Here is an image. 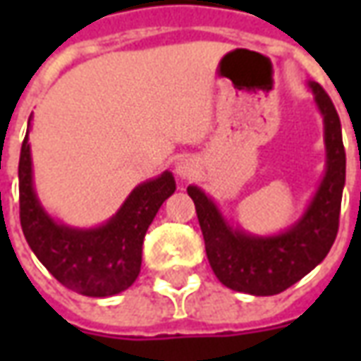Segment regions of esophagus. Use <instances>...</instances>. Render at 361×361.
<instances>
[{
	"label": "esophagus",
	"mask_w": 361,
	"mask_h": 361,
	"mask_svg": "<svg viewBox=\"0 0 361 361\" xmlns=\"http://www.w3.org/2000/svg\"><path fill=\"white\" fill-rule=\"evenodd\" d=\"M197 172H199V162H197L195 158L185 157L181 158L180 162L176 164V173L180 176L181 180H189V178H193Z\"/></svg>",
	"instance_id": "esophagus-1"
}]
</instances>
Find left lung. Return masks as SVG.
I'll use <instances>...</instances> for the list:
<instances>
[{"instance_id": "left-lung-1", "label": "left lung", "mask_w": 361, "mask_h": 361, "mask_svg": "<svg viewBox=\"0 0 361 361\" xmlns=\"http://www.w3.org/2000/svg\"><path fill=\"white\" fill-rule=\"evenodd\" d=\"M325 126L326 168L307 211L279 235H253L232 228L212 199L189 185L204 250L216 279L235 292L274 295L302 280L326 257L338 232L341 201L346 180V152L341 119L333 100L319 82H310Z\"/></svg>"}]
</instances>
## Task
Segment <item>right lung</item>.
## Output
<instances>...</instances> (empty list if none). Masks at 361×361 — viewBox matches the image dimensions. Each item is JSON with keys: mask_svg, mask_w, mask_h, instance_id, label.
Wrapping results in <instances>:
<instances>
[{"mask_svg": "<svg viewBox=\"0 0 361 361\" xmlns=\"http://www.w3.org/2000/svg\"><path fill=\"white\" fill-rule=\"evenodd\" d=\"M30 123V121H28ZM176 191L172 172L137 185L114 216L98 228L59 224L44 211L32 185L28 131L19 158L20 228L51 276L77 294L106 298L123 292L141 272L142 240L150 222Z\"/></svg>", "mask_w": 361, "mask_h": 361, "instance_id": "right-lung-1", "label": "right lung"}]
</instances>
